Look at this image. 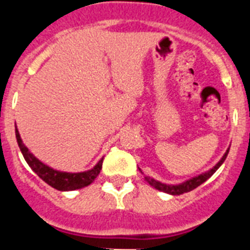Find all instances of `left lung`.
I'll return each instance as SVG.
<instances>
[{"label":"left lung","instance_id":"8db88e82","mask_svg":"<svg viewBox=\"0 0 250 250\" xmlns=\"http://www.w3.org/2000/svg\"><path fill=\"white\" fill-rule=\"evenodd\" d=\"M229 149H227V152L225 153V156L222 157V160L218 162L215 166L211 168V170H209L208 172H205V174H201L198 175V176H194V178L189 179V180H187V182L182 183V184H178V186H168V184H164V183L161 182H157L156 179L153 178H149V176H145V180L150 184L152 187H154L156 189L158 190H162V192H165V193H168V194H183V193H187V192H190V190H193L194 188H197L198 186H201L202 183H205L208 179L211 176V175L215 172V171L221 167V165L225 162L226 157H227V154H229Z\"/></svg>","mask_w":250,"mask_h":250}]
</instances>
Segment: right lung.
<instances>
[{
	"mask_svg": "<svg viewBox=\"0 0 250 250\" xmlns=\"http://www.w3.org/2000/svg\"><path fill=\"white\" fill-rule=\"evenodd\" d=\"M15 136H17L18 145L21 148V152L24 157L25 162L46 184H49V186L58 190H75L89 186L90 183H93L94 179L97 178L102 168L104 158L100 160V162L92 170L84 171V172H62V171L53 170L52 167L42 164L41 161L37 160L36 157L29 152L28 148L23 144L17 127H15Z\"/></svg>",
	"mask_w": 250,
	"mask_h": 250,
	"instance_id": "add662e5",
	"label": "right lung"
}]
</instances>
